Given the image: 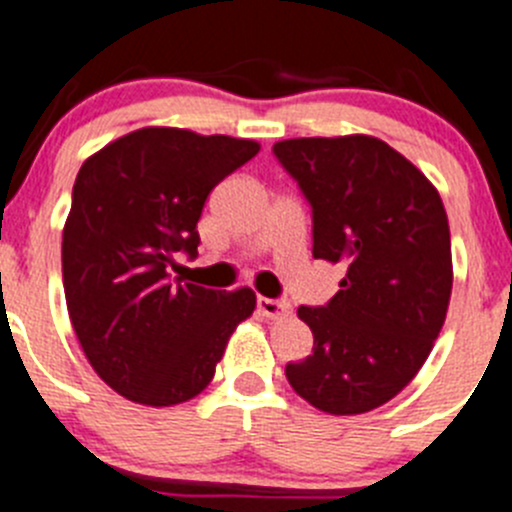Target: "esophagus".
I'll return each instance as SVG.
<instances>
[{"label":"esophagus","instance_id":"34e87169","mask_svg":"<svg viewBox=\"0 0 512 512\" xmlns=\"http://www.w3.org/2000/svg\"><path fill=\"white\" fill-rule=\"evenodd\" d=\"M257 310H260L265 318H283L290 313L288 300H275V298H257Z\"/></svg>","mask_w":512,"mask_h":512}]
</instances>
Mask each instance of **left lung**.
<instances>
[{
  "mask_svg": "<svg viewBox=\"0 0 512 512\" xmlns=\"http://www.w3.org/2000/svg\"><path fill=\"white\" fill-rule=\"evenodd\" d=\"M272 154L313 214V257L343 267L326 305H300L313 353L285 366L328 414H364L417 376L452 293L447 212L427 176L374 136L290 138Z\"/></svg>",
  "mask_w": 512,
  "mask_h": 512,
  "instance_id": "left-lung-1",
  "label": "left lung"
}]
</instances>
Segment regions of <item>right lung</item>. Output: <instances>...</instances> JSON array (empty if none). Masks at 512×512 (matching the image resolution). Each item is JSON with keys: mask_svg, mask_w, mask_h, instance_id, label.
<instances>
[{"mask_svg": "<svg viewBox=\"0 0 512 512\" xmlns=\"http://www.w3.org/2000/svg\"><path fill=\"white\" fill-rule=\"evenodd\" d=\"M257 151L247 138L141 128L80 166L62 229V285L90 366L126 399H194L255 310L250 288L209 290L169 270L176 255L197 257L204 202Z\"/></svg>", "mask_w": 512, "mask_h": 512, "instance_id": "right-lung-1", "label": "right lung"}]
</instances>
